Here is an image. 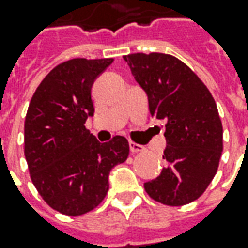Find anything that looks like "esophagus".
<instances>
[{
	"instance_id": "1",
	"label": "esophagus",
	"mask_w": 248,
	"mask_h": 248,
	"mask_svg": "<svg viewBox=\"0 0 248 248\" xmlns=\"http://www.w3.org/2000/svg\"><path fill=\"white\" fill-rule=\"evenodd\" d=\"M129 147H130L132 154H137V152L144 151V147H142V145H140V144H136V142H133V141H130V142H129Z\"/></svg>"
}]
</instances>
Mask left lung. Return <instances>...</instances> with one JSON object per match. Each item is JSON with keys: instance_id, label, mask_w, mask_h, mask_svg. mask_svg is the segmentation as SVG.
Masks as SVG:
<instances>
[{"instance_id": "8db88e82", "label": "left lung", "mask_w": 248, "mask_h": 248, "mask_svg": "<svg viewBox=\"0 0 248 248\" xmlns=\"http://www.w3.org/2000/svg\"><path fill=\"white\" fill-rule=\"evenodd\" d=\"M145 92L152 118L166 122L167 166L144 184L154 201L183 206L196 201L217 173L222 124L206 85L186 64L165 53L124 56Z\"/></svg>"}]
</instances>
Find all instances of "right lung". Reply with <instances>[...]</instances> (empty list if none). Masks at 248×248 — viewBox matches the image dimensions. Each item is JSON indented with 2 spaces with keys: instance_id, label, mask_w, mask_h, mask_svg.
<instances>
[{
  "instance_id": "obj_1",
  "label": "right lung",
  "mask_w": 248,
  "mask_h": 248,
  "mask_svg": "<svg viewBox=\"0 0 248 248\" xmlns=\"http://www.w3.org/2000/svg\"><path fill=\"white\" fill-rule=\"evenodd\" d=\"M112 59H73L55 67L31 98L24 122V155L31 180L52 209L85 214L103 202L111 170L129 156V142H108L85 129L94 114L92 86Z\"/></svg>"
}]
</instances>
